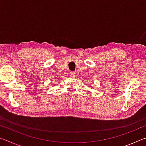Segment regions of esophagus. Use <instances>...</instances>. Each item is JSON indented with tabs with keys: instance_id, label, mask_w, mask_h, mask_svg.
<instances>
[{
	"instance_id": "obj_1",
	"label": "esophagus",
	"mask_w": 146,
	"mask_h": 146,
	"mask_svg": "<svg viewBox=\"0 0 146 146\" xmlns=\"http://www.w3.org/2000/svg\"><path fill=\"white\" fill-rule=\"evenodd\" d=\"M75 75V73L74 72V71H71V72L70 73V77H74Z\"/></svg>"
}]
</instances>
